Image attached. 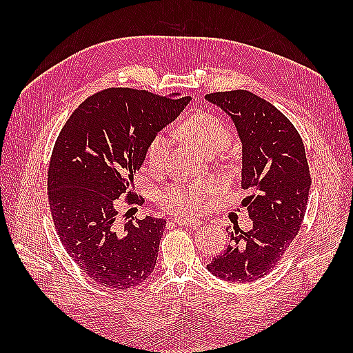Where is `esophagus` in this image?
Returning a JSON list of instances; mask_svg holds the SVG:
<instances>
[{"instance_id": "esophagus-1", "label": "esophagus", "mask_w": 353, "mask_h": 353, "mask_svg": "<svg viewBox=\"0 0 353 353\" xmlns=\"http://www.w3.org/2000/svg\"><path fill=\"white\" fill-rule=\"evenodd\" d=\"M177 226H188V228H196L200 226V221H185V220H174Z\"/></svg>"}]
</instances>
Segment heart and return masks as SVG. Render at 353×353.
<instances>
[{
    "label": "heart",
    "mask_w": 353,
    "mask_h": 353,
    "mask_svg": "<svg viewBox=\"0 0 353 353\" xmlns=\"http://www.w3.org/2000/svg\"><path fill=\"white\" fill-rule=\"evenodd\" d=\"M183 139L197 148L201 154L211 156L226 148L232 141L230 127L211 112H197L186 118L179 129ZM170 138L156 133L145 148V163L152 171H161L168 159ZM216 185L209 179H196L191 182H177L165 186L156 196V203L165 212L179 219H194L205 211L209 197Z\"/></svg>",
    "instance_id": "heart-1"
}]
</instances>
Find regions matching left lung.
Masks as SVG:
<instances>
[{"mask_svg":"<svg viewBox=\"0 0 353 353\" xmlns=\"http://www.w3.org/2000/svg\"><path fill=\"white\" fill-rule=\"evenodd\" d=\"M234 119L243 141V200L250 230L230 232L229 245L208 265L230 282H253L272 272L301 230L311 176L301 134L272 103L244 89L208 94Z\"/></svg>","mask_w":353,"mask_h":353,"instance_id":"1","label":"left lung"}]
</instances>
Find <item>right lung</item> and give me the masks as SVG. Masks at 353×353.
I'll list each match as a JSON object with an SVG mask.
<instances>
[{
  "label": "right lung",
  "instance_id": "right-lung-1",
  "mask_svg": "<svg viewBox=\"0 0 353 353\" xmlns=\"http://www.w3.org/2000/svg\"><path fill=\"white\" fill-rule=\"evenodd\" d=\"M190 100L108 88L88 97L59 133L47 174L52 221L66 253L103 287L130 290L153 272L167 221L152 215L127 221L119 203L144 205L133 174L148 141Z\"/></svg>",
  "mask_w": 353,
  "mask_h": 353
}]
</instances>
